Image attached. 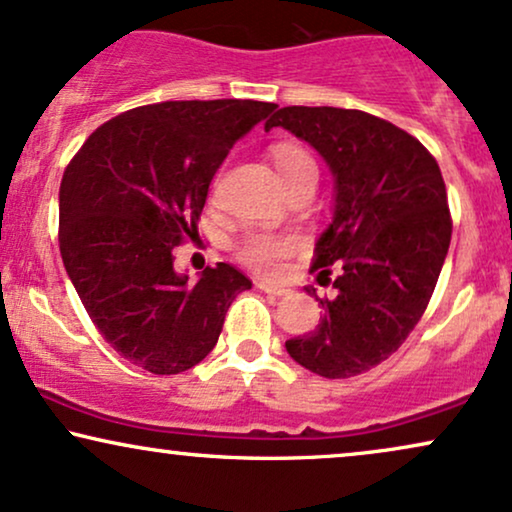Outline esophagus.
Segmentation results:
<instances>
[{
  "instance_id": "34e87169",
  "label": "esophagus",
  "mask_w": 512,
  "mask_h": 512,
  "mask_svg": "<svg viewBox=\"0 0 512 512\" xmlns=\"http://www.w3.org/2000/svg\"><path fill=\"white\" fill-rule=\"evenodd\" d=\"M256 287L261 289V292L270 294V296H277V299H280V296H287V294H289V289H287V287H277V285H270V282H263V280H258V282H256Z\"/></svg>"
}]
</instances>
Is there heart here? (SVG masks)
I'll return each mask as SVG.
<instances>
[{"mask_svg":"<svg viewBox=\"0 0 512 512\" xmlns=\"http://www.w3.org/2000/svg\"><path fill=\"white\" fill-rule=\"evenodd\" d=\"M270 159H273L275 173L282 185L301 178V175L315 173V161L304 147L299 144H275L270 149ZM294 251V242L289 237L277 235H249L239 244L237 256L239 261L246 263L249 268L258 270V273H275L280 263Z\"/></svg>","mask_w":512,"mask_h":512,"instance_id":"1","label":"heart"}]
</instances>
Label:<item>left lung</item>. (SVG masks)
Listing matches in <instances>:
<instances>
[{"label": "left lung", "instance_id": "left-lung-1", "mask_svg": "<svg viewBox=\"0 0 512 512\" xmlns=\"http://www.w3.org/2000/svg\"><path fill=\"white\" fill-rule=\"evenodd\" d=\"M277 125L330 168L332 220L313 268L327 277L339 266L318 327L289 339L287 353L327 380L361 375L406 342L430 304L451 244L444 178L413 135L365 111L285 106L266 130Z\"/></svg>", "mask_w": 512, "mask_h": 512}]
</instances>
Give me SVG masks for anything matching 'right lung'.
<instances>
[{"mask_svg":"<svg viewBox=\"0 0 512 512\" xmlns=\"http://www.w3.org/2000/svg\"><path fill=\"white\" fill-rule=\"evenodd\" d=\"M277 104L251 99L140 106L97 128L59 192L66 273L94 327L125 361L178 375L216 346L251 280L218 263L192 282L173 249L199 237L208 185L232 144Z\"/></svg>","mask_w":512,"mask_h":512,"instance_id":"add662e5","label":"right lung"}]
</instances>
